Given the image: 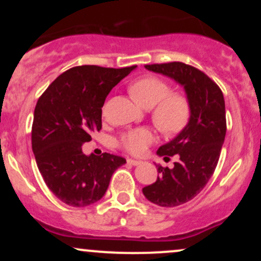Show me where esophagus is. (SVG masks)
Wrapping results in <instances>:
<instances>
[{"mask_svg": "<svg viewBox=\"0 0 261 261\" xmlns=\"http://www.w3.org/2000/svg\"><path fill=\"white\" fill-rule=\"evenodd\" d=\"M127 163L131 164V166H139V164L142 163L141 161H137V160H131V158H128L127 160Z\"/></svg>", "mask_w": 261, "mask_h": 261, "instance_id": "esophagus-1", "label": "esophagus"}]
</instances>
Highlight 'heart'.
Returning <instances> with one entry per match:
<instances>
[{"label": "heart", "instance_id": "obj_1", "mask_svg": "<svg viewBox=\"0 0 261 261\" xmlns=\"http://www.w3.org/2000/svg\"><path fill=\"white\" fill-rule=\"evenodd\" d=\"M134 99L143 108H152V120L163 133H179L190 118V104L179 93H170L169 86L157 77H143L130 86ZM155 140L147 127L134 128L121 135L119 146L128 153L140 155Z\"/></svg>", "mask_w": 261, "mask_h": 261}]
</instances>
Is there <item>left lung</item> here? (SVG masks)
Masks as SVG:
<instances>
[{
  "instance_id": "left-lung-1",
  "label": "left lung",
  "mask_w": 261,
  "mask_h": 261,
  "mask_svg": "<svg viewBox=\"0 0 261 261\" xmlns=\"http://www.w3.org/2000/svg\"><path fill=\"white\" fill-rule=\"evenodd\" d=\"M145 67L184 87L190 104L187 126L157 151L158 155L168 160V155L179 154V161L172 169L157 166V180L142 189L148 201L162 207H175L194 199L216 169L227 130L223 93L207 74L182 62Z\"/></svg>"
}]
</instances>
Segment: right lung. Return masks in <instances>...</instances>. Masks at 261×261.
Masks as SVG:
<instances>
[{
    "label": "right lung",
    "mask_w": 261,
    "mask_h": 261,
    "mask_svg": "<svg viewBox=\"0 0 261 261\" xmlns=\"http://www.w3.org/2000/svg\"><path fill=\"white\" fill-rule=\"evenodd\" d=\"M136 66H76L61 73L38 99L32 148L45 184L62 202L85 207L106 194L110 178L126 163L120 155H86L85 142L101 128L107 95Z\"/></svg>",
    "instance_id": "add662e5"
}]
</instances>
